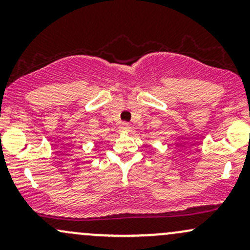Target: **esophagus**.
Instances as JSON below:
<instances>
[{"label": "esophagus", "mask_w": 250, "mask_h": 250, "mask_svg": "<svg viewBox=\"0 0 250 250\" xmlns=\"http://www.w3.org/2000/svg\"><path fill=\"white\" fill-rule=\"evenodd\" d=\"M121 130L122 131H129V130H130V125H129V123H127V122H123L121 125Z\"/></svg>", "instance_id": "obj_1"}]
</instances>
